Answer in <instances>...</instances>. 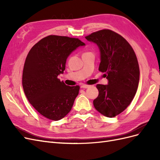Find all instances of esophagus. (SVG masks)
I'll return each instance as SVG.
<instances>
[{"mask_svg":"<svg viewBox=\"0 0 160 160\" xmlns=\"http://www.w3.org/2000/svg\"><path fill=\"white\" fill-rule=\"evenodd\" d=\"M81 88H84V89H87V88H89V85H81Z\"/></svg>","mask_w":160,"mask_h":160,"instance_id":"obj_1","label":"esophagus"}]
</instances>
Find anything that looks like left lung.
<instances>
[{"label":"left lung","mask_w":160,"mask_h":160,"mask_svg":"<svg viewBox=\"0 0 160 160\" xmlns=\"http://www.w3.org/2000/svg\"><path fill=\"white\" fill-rule=\"evenodd\" d=\"M85 38L98 45L99 70L108 80V85H96L99 95L93 105L105 117L113 118L128 108L136 93L139 81L136 55L123 37L111 30L95 32Z\"/></svg>","instance_id":"1"}]
</instances>
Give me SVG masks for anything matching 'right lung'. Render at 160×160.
Returning <instances> with one entry per match:
<instances>
[{"label": "right lung", "mask_w": 160, "mask_h": 160, "mask_svg": "<svg viewBox=\"0 0 160 160\" xmlns=\"http://www.w3.org/2000/svg\"><path fill=\"white\" fill-rule=\"evenodd\" d=\"M85 45L78 38L49 35L28 52L23 68L22 88L29 103L44 117L58 121L71 110L79 86L66 85L58 76L63 73L71 52Z\"/></svg>", "instance_id": "right-lung-1"}]
</instances>
